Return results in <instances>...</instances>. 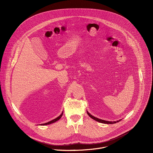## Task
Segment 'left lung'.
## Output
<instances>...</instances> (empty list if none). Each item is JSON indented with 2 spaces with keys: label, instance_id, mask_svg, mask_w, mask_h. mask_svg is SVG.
I'll list each match as a JSON object with an SVG mask.
<instances>
[{
  "label": "left lung",
  "instance_id": "8db88e82",
  "mask_svg": "<svg viewBox=\"0 0 153 153\" xmlns=\"http://www.w3.org/2000/svg\"><path fill=\"white\" fill-rule=\"evenodd\" d=\"M87 114H88V115L91 117L93 119L95 120L97 122H100V123H106V124H113V123H116L117 122H119V121H120V120H117V121H114V122H110V121H106V120H102V119H98L97 117H94L93 116H92L91 114H90L88 111H87Z\"/></svg>",
  "mask_w": 153,
  "mask_h": 153
}]
</instances>
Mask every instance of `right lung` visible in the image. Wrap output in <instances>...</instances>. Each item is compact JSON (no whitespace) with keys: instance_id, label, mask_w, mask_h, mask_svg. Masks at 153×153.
Here are the masks:
<instances>
[{"instance_id":"1","label":"right lung","mask_w":153,"mask_h":153,"mask_svg":"<svg viewBox=\"0 0 153 153\" xmlns=\"http://www.w3.org/2000/svg\"><path fill=\"white\" fill-rule=\"evenodd\" d=\"M62 115H63V113L59 116V117H57V118H56V119H53V120H51V121H50V122H47V123H43V124H41V125H49V124H51V123H54V122H56V121H57V120H59L61 117H62Z\"/></svg>"}]
</instances>
